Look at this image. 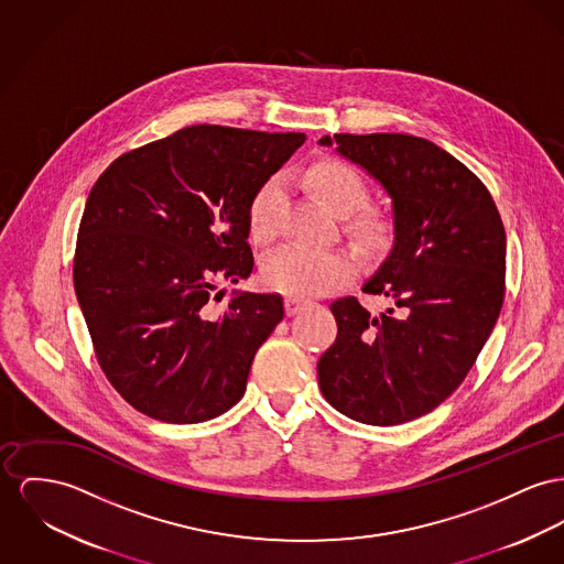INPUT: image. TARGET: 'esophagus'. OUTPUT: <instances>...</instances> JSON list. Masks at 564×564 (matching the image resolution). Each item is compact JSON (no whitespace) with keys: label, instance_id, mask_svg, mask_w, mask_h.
<instances>
[{"label":"esophagus","instance_id":"esophagus-1","mask_svg":"<svg viewBox=\"0 0 564 564\" xmlns=\"http://www.w3.org/2000/svg\"><path fill=\"white\" fill-rule=\"evenodd\" d=\"M303 305H305V300H301V297H295V295H289V297L284 300V307H286V314H289V316L297 314V312H300Z\"/></svg>","mask_w":564,"mask_h":564}]
</instances>
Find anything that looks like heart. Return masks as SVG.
I'll return each mask as SVG.
<instances>
[{
    "label": "heart",
    "mask_w": 564,
    "mask_h": 564,
    "mask_svg": "<svg viewBox=\"0 0 564 564\" xmlns=\"http://www.w3.org/2000/svg\"><path fill=\"white\" fill-rule=\"evenodd\" d=\"M305 182L339 216L356 214L350 218V228L361 243L380 248L389 239V223L382 216L372 212L357 214L368 203V184L355 166L325 158L307 169ZM282 196L284 188L280 177H269L254 192L248 205V226L254 241L264 243L275 237ZM357 261L344 250L289 243L264 254L261 278L264 286L273 291L295 297H314L344 286L357 275Z\"/></svg>",
    "instance_id": "1"
}]
</instances>
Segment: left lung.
I'll return each instance as SVG.
<instances>
[{
    "mask_svg": "<svg viewBox=\"0 0 564 564\" xmlns=\"http://www.w3.org/2000/svg\"><path fill=\"white\" fill-rule=\"evenodd\" d=\"M321 145L359 164L391 196L393 248L364 284L389 307L332 303L338 338L318 359L325 400L368 425L434 411L462 384L498 321L507 237L484 182L413 134H334Z\"/></svg>",
    "mask_w": 564,
    "mask_h": 564,
    "instance_id": "1",
    "label": "left lung"
}]
</instances>
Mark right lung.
Masks as SVG:
<instances>
[{"label":"right lung","mask_w":564,"mask_h":564,"mask_svg":"<svg viewBox=\"0 0 564 564\" xmlns=\"http://www.w3.org/2000/svg\"><path fill=\"white\" fill-rule=\"evenodd\" d=\"M301 132L189 126L119 155L78 226L75 291L102 372L139 413L200 423L246 393L284 318L280 295L218 284L252 273L248 205L303 145Z\"/></svg>","instance_id":"right-lung-1"}]
</instances>
